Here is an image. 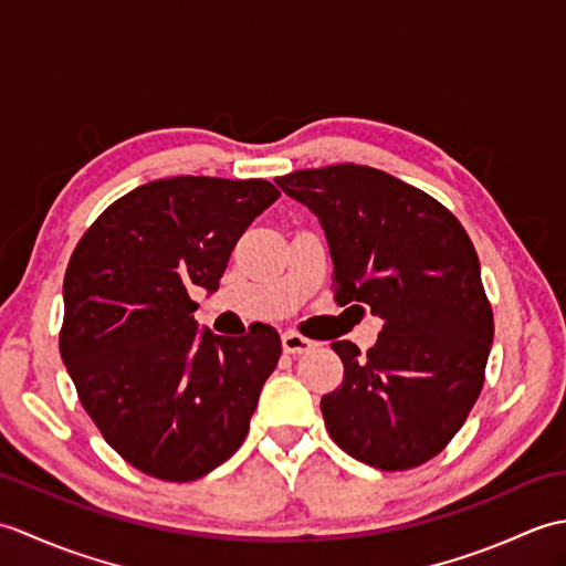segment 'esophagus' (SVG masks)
Here are the masks:
<instances>
[{
	"mask_svg": "<svg viewBox=\"0 0 566 566\" xmlns=\"http://www.w3.org/2000/svg\"><path fill=\"white\" fill-rule=\"evenodd\" d=\"M282 347H284V353H290V355H304V353H308V350H314L316 343L311 340V338H304L302 333L286 331V333L282 335Z\"/></svg>",
	"mask_w": 566,
	"mask_h": 566,
	"instance_id": "obj_1",
	"label": "esophagus"
}]
</instances>
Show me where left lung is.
I'll use <instances>...</instances> for the list:
<instances>
[{"label":"left lung","mask_w":566,"mask_h":566,"mask_svg":"<svg viewBox=\"0 0 566 566\" xmlns=\"http://www.w3.org/2000/svg\"><path fill=\"white\" fill-rule=\"evenodd\" d=\"M274 182L318 216L338 306L381 318L367 355L350 340L331 345L345 367L321 399L331 438L384 472L426 464L474 408L494 340L472 240L438 199L375 167L345 163Z\"/></svg>","instance_id":"8db88e82"}]
</instances>
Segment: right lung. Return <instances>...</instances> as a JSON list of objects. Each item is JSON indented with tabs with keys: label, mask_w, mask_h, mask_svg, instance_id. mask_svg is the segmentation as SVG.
Segmentation results:
<instances>
[{
	"label": "right lung",
	"mask_w": 566,
	"mask_h": 566,
	"mask_svg": "<svg viewBox=\"0 0 566 566\" xmlns=\"http://www.w3.org/2000/svg\"><path fill=\"white\" fill-rule=\"evenodd\" d=\"M276 199L268 179H155L72 252L60 357L104 440L143 474L195 482L248 436L280 335H197L189 290H219L238 238Z\"/></svg>",
	"instance_id": "obj_1"
}]
</instances>
